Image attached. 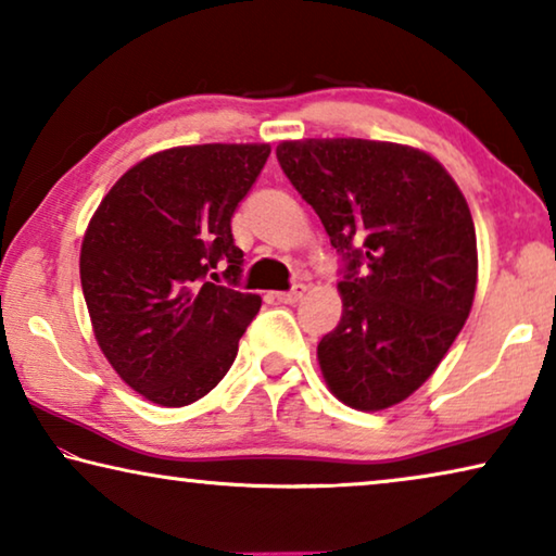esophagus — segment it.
<instances>
[{"instance_id":"1","label":"esophagus","mask_w":556,"mask_h":556,"mask_svg":"<svg viewBox=\"0 0 556 556\" xmlns=\"http://www.w3.org/2000/svg\"><path fill=\"white\" fill-rule=\"evenodd\" d=\"M304 292H306V287L296 285L292 292H275V300L281 302V304H296L304 296Z\"/></svg>"}]
</instances>
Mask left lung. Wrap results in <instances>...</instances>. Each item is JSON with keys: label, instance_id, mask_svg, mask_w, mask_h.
<instances>
[{"label": "left lung", "instance_id": "obj_1", "mask_svg": "<svg viewBox=\"0 0 556 556\" xmlns=\"http://www.w3.org/2000/svg\"><path fill=\"white\" fill-rule=\"evenodd\" d=\"M277 160L346 256L342 319L317 346L321 377L346 407H394L434 375L475 304L467 199L432 154L409 144L289 139Z\"/></svg>", "mask_w": 556, "mask_h": 556}]
</instances>
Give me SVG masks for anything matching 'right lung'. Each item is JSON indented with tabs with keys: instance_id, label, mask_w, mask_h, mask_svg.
<instances>
[{
	"instance_id": "add662e5",
	"label": "right lung",
	"mask_w": 556,
	"mask_h": 556,
	"mask_svg": "<svg viewBox=\"0 0 556 556\" xmlns=\"http://www.w3.org/2000/svg\"><path fill=\"white\" fill-rule=\"evenodd\" d=\"M269 144H192L144 156L114 181L79 252L99 350L122 382L160 407H187L219 384L262 296L237 281L231 214Z\"/></svg>"
}]
</instances>
